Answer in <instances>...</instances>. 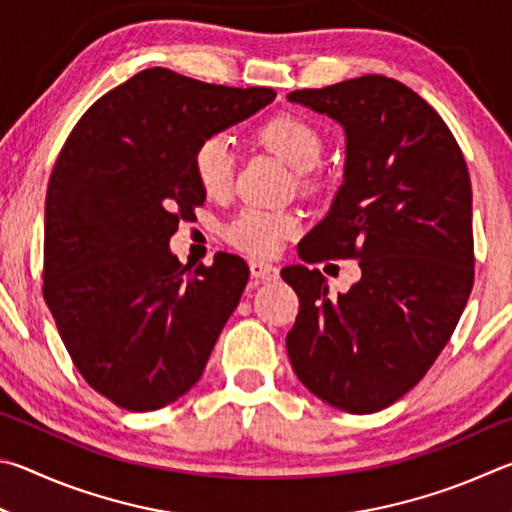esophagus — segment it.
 <instances>
[{
	"mask_svg": "<svg viewBox=\"0 0 512 512\" xmlns=\"http://www.w3.org/2000/svg\"><path fill=\"white\" fill-rule=\"evenodd\" d=\"M249 272L254 279H263V281H274L279 276V267H274L270 263L263 261H251L249 263Z\"/></svg>",
	"mask_w": 512,
	"mask_h": 512,
	"instance_id": "esophagus-1",
	"label": "esophagus"
}]
</instances>
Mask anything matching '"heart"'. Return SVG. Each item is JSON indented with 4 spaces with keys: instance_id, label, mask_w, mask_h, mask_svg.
<instances>
[{
    "instance_id": "1",
    "label": "heart",
    "mask_w": 512,
    "mask_h": 512,
    "mask_svg": "<svg viewBox=\"0 0 512 512\" xmlns=\"http://www.w3.org/2000/svg\"><path fill=\"white\" fill-rule=\"evenodd\" d=\"M258 139L263 141V146L288 161L294 170H299L303 177L319 164L321 152H324V137L317 125L306 116L290 112L276 114L270 121H265L258 130ZM233 168H236L233 148L220 134H211L195 146L193 173L197 184L209 197H224L231 191ZM297 231V215L247 206L227 224L224 236L233 247L247 251L251 256H274L283 247V242Z\"/></svg>"
}]
</instances>
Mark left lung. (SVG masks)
Wrapping results in <instances>:
<instances>
[{
  "instance_id": "obj_1",
  "label": "left lung",
  "mask_w": 512,
  "mask_h": 512,
  "mask_svg": "<svg viewBox=\"0 0 512 512\" xmlns=\"http://www.w3.org/2000/svg\"><path fill=\"white\" fill-rule=\"evenodd\" d=\"M288 98L346 132L344 184L301 240V261L355 258L362 279L330 297L319 270L283 267L301 306L285 346L317 398L373 414L423 380L468 303L470 173L445 121L400 80L371 74Z\"/></svg>"
}]
</instances>
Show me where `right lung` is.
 <instances>
[{
    "instance_id": "add662e5",
    "label": "right lung",
    "mask_w": 512,
    "mask_h": 512,
    "mask_svg": "<svg viewBox=\"0 0 512 512\" xmlns=\"http://www.w3.org/2000/svg\"><path fill=\"white\" fill-rule=\"evenodd\" d=\"M274 96L143 69L98 98L62 146L44 206L42 292L71 362L116 407L161 409L202 378L249 267L220 251L188 270L168 240L206 200L197 143Z\"/></svg>"
}]
</instances>
